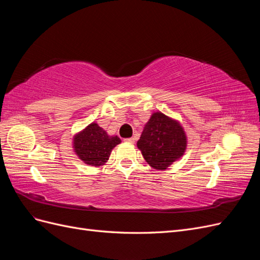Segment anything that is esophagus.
<instances>
[{
  "instance_id": "34e87169",
  "label": "esophagus",
  "mask_w": 260,
  "mask_h": 260,
  "mask_svg": "<svg viewBox=\"0 0 260 260\" xmlns=\"http://www.w3.org/2000/svg\"><path fill=\"white\" fill-rule=\"evenodd\" d=\"M124 141H125V142H128V143L133 144V143L136 142V139H135V138H129V139H125Z\"/></svg>"
}]
</instances>
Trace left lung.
Wrapping results in <instances>:
<instances>
[{
	"instance_id": "8db88e82",
	"label": "left lung",
	"mask_w": 260,
	"mask_h": 260,
	"mask_svg": "<svg viewBox=\"0 0 260 260\" xmlns=\"http://www.w3.org/2000/svg\"><path fill=\"white\" fill-rule=\"evenodd\" d=\"M186 144L182 125L160 112L152 114L137 143L146 162L157 170L167 169L181 158Z\"/></svg>"
}]
</instances>
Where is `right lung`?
I'll return each instance as SVG.
<instances>
[{
	"label": "right lung",
	"mask_w": 260,
	"mask_h": 260,
	"mask_svg": "<svg viewBox=\"0 0 260 260\" xmlns=\"http://www.w3.org/2000/svg\"><path fill=\"white\" fill-rule=\"evenodd\" d=\"M121 142L117 136H108L96 122L90 123L74 137V151L89 166H103L111 156L112 149Z\"/></svg>",
	"instance_id": "add662e5"
}]
</instances>
